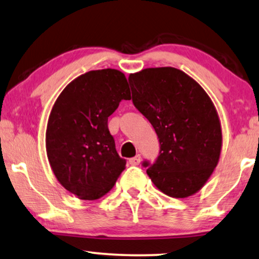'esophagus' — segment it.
<instances>
[{"label":"esophagus","instance_id":"1","mask_svg":"<svg viewBox=\"0 0 259 259\" xmlns=\"http://www.w3.org/2000/svg\"><path fill=\"white\" fill-rule=\"evenodd\" d=\"M141 162V155H136L135 157H132L129 160V163L132 165H139Z\"/></svg>","mask_w":259,"mask_h":259}]
</instances>
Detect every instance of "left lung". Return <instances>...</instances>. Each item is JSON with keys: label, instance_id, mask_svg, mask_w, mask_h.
<instances>
[{"label": "left lung", "instance_id": "left-lung-1", "mask_svg": "<svg viewBox=\"0 0 259 259\" xmlns=\"http://www.w3.org/2000/svg\"><path fill=\"white\" fill-rule=\"evenodd\" d=\"M133 103L160 142L154 163L144 160L154 185L171 198H186L208 180L219 161L222 127L204 89L174 67L130 74Z\"/></svg>", "mask_w": 259, "mask_h": 259}]
</instances>
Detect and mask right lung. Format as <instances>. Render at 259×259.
Segmentation results:
<instances>
[{
	"mask_svg": "<svg viewBox=\"0 0 259 259\" xmlns=\"http://www.w3.org/2000/svg\"><path fill=\"white\" fill-rule=\"evenodd\" d=\"M130 89L122 72L90 71L70 82L54 103L46 149L58 181L72 194L96 200L113 187L126 161L117 153L108 118Z\"/></svg>",
	"mask_w": 259,
	"mask_h": 259,
	"instance_id": "right-lung-1",
	"label": "right lung"
}]
</instances>
